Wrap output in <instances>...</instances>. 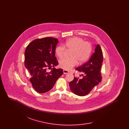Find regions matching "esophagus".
Segmentation results:
<instances>
[{
  "label": "esophagus",
  "instance_id": "34e87169",
  "mask_svg": "<svg viewBox=\"0 0 129 129\" xmlns=\"http://www.w3.org/2000/svg\"><path fill=\"white\" fill-rule=\"evenodd\" d=\"M63 73L64 74H66L69 73V72L67 71V70H63Z\"/></svg>",
  "mask_w": 129,
  "mask_h": 129
}]
</instances>
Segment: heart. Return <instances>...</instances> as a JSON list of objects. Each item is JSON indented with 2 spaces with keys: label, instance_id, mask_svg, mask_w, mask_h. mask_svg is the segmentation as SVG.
<instances>
[{
  "label": "heart",
  "instance_id": "heart-1",
  "mask_svg": "<svg viewBox=\"0 0 129 129\" xmlns=\"http://www.w3.org/2000/svg\"><path fill=\"white\" fill-rule=\"evenodd\" d=\"M67 49L71 51V58H64L59 61V66L62 69L69 70L75 66L77 61L79 63L86 62L89 57L92 47L91 44L84 42L79 37H73L69 39L64 43V46L59 45L56 47L55 53L59 58H63L66 54Z\"/></svg>",
  "mask_w": 129,
  "mask_h": 129
}]
</instances>
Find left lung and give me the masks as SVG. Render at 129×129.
<instances>
[{"instance_id":"1","label":"left lung","mask_w":129,"mask_h":129,"mask_svg":"<svg viewBox=\"0 0 129 129\" xmlns=\"http://www.w3.org/2000/svg\"><path fill=\"white\" fill-rule=\"evenodd\" d=\"M103 61L102 50L100 45L97 44L90 59L75 69L82 74V77L79 79L75 77L74 80L70 82L71 91L77 95L83 96L88 94L95 86L98 85L102 79L101 69Z\"/></svg>"}]
</instances>
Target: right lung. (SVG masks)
Wrapping results in <instances>:
<instances>
[{"label": "right lung", "instance_id": "1", "mask_svg": "<svg viewBox=\"0 0 129 129\" xmlns=\"http://www.w3.org/2000/svg\"><path fill=\"white\" fill-rule=\"evenodd\" d=\"M58 41L46 37L33 41L25 52V65L30 73L33 88L40 93L51 90L63 74L62 69L53 68L50 72L47 69L58 64L55 56V49Z\"/></svg>", "mask_w": 129, "mask_h": 129}]
</instances>
